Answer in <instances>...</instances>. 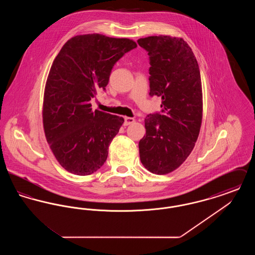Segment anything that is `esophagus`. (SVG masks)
I'll list each match as a JSON object with an SVG mask.
<instances>
[{
    "instance_id": "34e87169",
    "label": "esophagus",
    "mask_w": 255,
    "mask_h": 255,
    "mask_svg": "<svg viewBox=\"0 0 255 255\" xmlns=\"http://www.w3.org/2000/svg\"><path fill=\"white\" fill-rule=\"evenodd\" d=\"M134 122V119L133 118H128V117H125L124 118V126H128V125H130V124H132Z\"/></svg>"
}]
</instances>
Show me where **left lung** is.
I'll return each mask as SVG.
<instances>
[{"instance_id": "1", "label": "left lung", "mask_w": 255, "mask_h": 255, "mask_svg": "<svg viewBox=\"0 0 255 255\" xmlns=\"http://www.w3.org/2000/svg\"><path fill=\"white\" fill-rule=\"evenodd\" d=\"M137 44L150 59V97H161V113L146 117V134L139 158L158 175L177 169L194 148L203 117V94L198 62L188 44L177 37L140 38Z\"/></svg>"}]
</instances>
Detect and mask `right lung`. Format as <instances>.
Masks as SVG:
<instances>
[{
	"label": "right lung",
	"instance_id": "1",
	"mask_svg": "<svg viewBox=\"0 0 255 255\" xmlns=\"http://www.w3.org/2000/svg\"><path fill=\"white\" fill-rule=\"evenodd\" d=\"M136 48L127 38L85 34L71 38L53 61L47 79L43 124L47 141L61 166L91 175L108 157L122 117L96 110L91 100L105 91L115 64Z\"/></svg>",
	"mask_w": 255,
	"mask_h": 255
}]
</instances>
